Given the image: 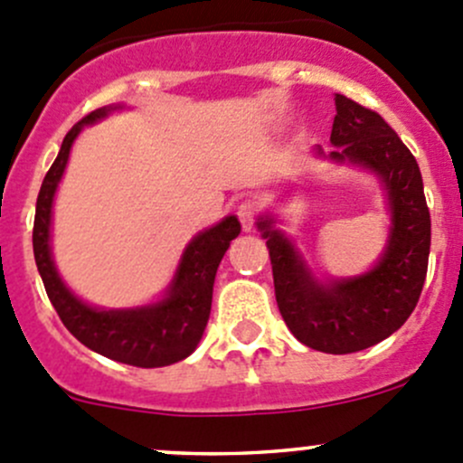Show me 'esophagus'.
<instances>
[{"label":"esophagus","instance_id":"esophagus-1","mask_svg":"<svg viewBox=\"0 0 463 463\" xmlns=\"http://www.w3.org/2000/svg\"><path fill=\"white\" fill-rule=\"evenodd\" d=\"M255 213H258V208H255V202H250V199H244V202L237 205V217H240L244 231H250V228H253Z\"/></svg>","mask_w":463,"mask_h":463}]
</instances>
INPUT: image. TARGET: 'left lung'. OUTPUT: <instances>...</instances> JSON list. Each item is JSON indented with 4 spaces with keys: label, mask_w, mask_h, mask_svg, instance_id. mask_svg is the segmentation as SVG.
<instances>
[{
    "label": "left lung",
    "mask_w": 463,
    "mask_h": 463,
    "mask_svg": "<svg viewBox=\"0 0 463 463\" xmlns=\"http://www.w3.org/2000/svg\"><path fill=\"white\" fill-rule=\"evenodd\" d=\"M329 152L316 158L372 172L385 194L390 231L376 264L361 275L318 279L296 241L270 210L258 231L273 264L279 314L302 345L325 354H352L394 334L417 307L430 255V213L421 170L394 129L347 96L335 93Z\"/></svg>",
    "instance_id": "1"
}]
</instances>
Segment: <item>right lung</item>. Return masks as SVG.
Returning a JSON list of instances; mask_svg holds the SVG:
<instances>
[{
    "label": "right lung",
    "instance_id": "right-lung-1",
    "mask_svg": "<svg viewBox=\"0 0 463 463\" xmlns=\"http://www.w3.org/2000/svg\"><path fill=\"white\" fill-rule=\"evenodd\" d=\"M118 109H125V105L100 107L73 125L64 137L58 158L46 172L37 194L33 253L51 305L85 347L134 367H165L184 361L197 349L210 318L219 261L240 235L241 226L235 214H228L214 226L197 232L184 249L175 278L158 302L129 309H100L78 298L58 273L51 250L53 199L78 134Z\"/></svg>",
    "mask_w": 463,
    "mask_h": 463
}]
</instances>
